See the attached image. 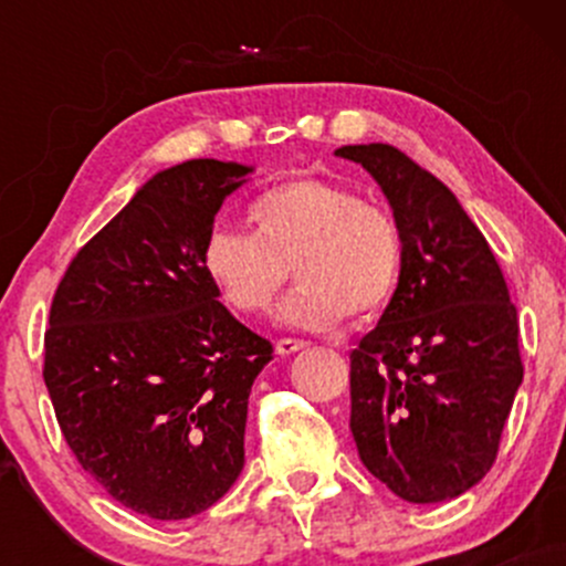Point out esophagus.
<instances>
[{
  "label": "esophagus",
  "instance_id": "1",
  "mask_svg": "<svg viewBox=\"0 0 566 566\" xmlns=\"http://www.w3.org/2000/svg\"><path fill=\"white\" fill-rule=\"evenodd\" d=\"M305 346H308L305 340H295V337H282V340H276V354L290 356V354H295V350H303Z\"/></svg>",
  "mask_w": 566,
  "mask_h": 566
}]
</instances>
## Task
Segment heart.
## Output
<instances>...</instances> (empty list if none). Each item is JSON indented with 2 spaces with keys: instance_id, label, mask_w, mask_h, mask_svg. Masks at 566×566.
Returning a JSON list of instances; mask_svg holds the SVG:
<instances>
[{
  "instance_id": "b5f03b06",
  "label": "heart",
  "mask_w": 566,
  "mask_h": 566,
  "mask_svg": "<svg viewBox=\"0 0 566 566\" xmlns=\"http://www.w3.org/2000/svg\"><path fill=\"white\" fill-rule=\"evenodd\" d=\"M250 233L218 229L201 250V269L220 301L261 316L284 290L290 269L301 287L282 305V322L329 329L373 316L391 301L401 274V233L386 207L316 178L279 184L247 207Z\"/></svg>"
}]
</instances>
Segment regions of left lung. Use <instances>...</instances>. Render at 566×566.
<instances>
[{
	"label": "left lung",
	"mask_w": 566,
	"mask_h": 566,
	"mask_svg": "<svg viewBox=\"0 0 566 566\" xmlns=\"http://www.w3.org/2000/svg\"><path fill=\"white\" fill-rule=\"evenodd\" d=\"M335 154L373 175L401 233L391 303L350 350L356 450L401 500H452L492 469L522 386L516 308L482 231L439 178L388 143Z\"/></svg>",
	"instance_id": "8db88e82"
}]
</instances>
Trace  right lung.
Returning a JSON list of instances; mask_svg holds the SVG:
<instances>
[{"label": "right lung", "mask_w": 566, "mask_h": 566, "mask_svg": "<svg viewBox=\"0 0 566 566\" xmlns=\"http://www.w3.org/2000/svg\"><path fill=\"white\" fill-rule=\"evenodd\" d=\"M252 167L191 159L138 188L76 252L44 333V386L80 465L116 503L197 516L244 469L247 399L274 359L201 269Z\"/></svg>", "instance_id": "add662e5"}]
</instances>
